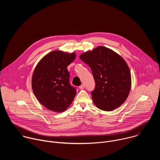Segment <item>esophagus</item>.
<instances>
[{
    "mask_svg": "<svg viewBox=\"0 0 160 160\" xmlns=\"http://www.w3.org/2000/svg\"><path fill=\"white\" fill-rule=\"evenodd\" d=\"M84 87H85V86H84V85H83V84L81 85L79 87L80 89H83V88H84Z\"/></svg>",
    "mask_w": 160,
    "mask_h": 160,
    "instance_id": "1",
    "label": "esophagus"
}]
</instances>
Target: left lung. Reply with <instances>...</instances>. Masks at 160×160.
<instances>
[{
  "label": "left lung",
  "instance_id": "obj_1",
  "mask_svg": "<svg viewBox=\"0 0 160 160\" xmlns=\"http://www.w3.org/2000/svg\"><path fill=\"white\" fill-rule=\"evenodd\" d=\"M80 58L92 70L96 86L91 94L97 108L111 111L121 106L131 87L130 72L125 61L102 46L82 54Z\"/></svg>",
  "mask_w": 160,
  "mask_h": 160
}]
</instances>
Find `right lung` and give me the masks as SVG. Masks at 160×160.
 Listing matches in <instances>:
<instances>
[{
    "label": "right lung",
    "instance_id": "add662e5",
    "mask_svg": "<svg viewBox=\"0 0 160 160\" xmlns=\"http://www.w3.org/2000/svg\"><path fill=\"white\" fill-rule=\"evenodd\" d=\"M76 58L75 53L52 51L37 64L32 76L33 92L45 108L62 112L69 106L76 94V88L70 83L67 66Z\"/></svg>",
    "mask_w": 160,
    "mask_h": 160
}]
</instances>
